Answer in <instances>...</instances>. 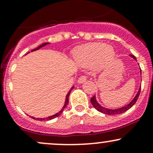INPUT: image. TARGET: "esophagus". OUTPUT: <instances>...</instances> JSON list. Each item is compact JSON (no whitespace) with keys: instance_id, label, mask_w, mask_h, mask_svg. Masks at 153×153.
Here are the masks:
<instances>
[{"instance_id":"1","label":"esophagus","mask_w":153,"mask_h":153,"mask_svg":"<svg viewBox=\"0 0 153 153\" xmlns=\"http://www.w3.org/2000/svg\"><path fill=\"white\" fill-rule=\"evenodd\" d=\"M85 80H86V77H85V75H81V76L78 78V82L79 83H82V82H85Z\"/></svg>"}]
</instances>
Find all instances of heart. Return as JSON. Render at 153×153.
I'll list each match as a JSON object with an SVG mask.
<instances>
[{
    "label": "heart",
    "mask_w": 153,
    "mask_h": 153,
    "mask_svg": "<svg viewBox=\"0 0 153 153\" xmlns=\"http://www.w3.org/2000/svg\"><path fill=\"white\" fill-rule=\"evenodd\" d=\"M115 52L110 46L102 43H91L82 45L75 49L74 58L84 65L98 62L102 65L108 64L114 57Z\"/></svg>",
    "instance_id": "obj_1"
}]
</instances>
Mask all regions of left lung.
Here are the masks:
<instances>
[{
	"mask_svg": "<svg viewBox=\"0 0 153 153\" xmlns=\"http://www.w3.org/2000/svg\"><path fill=\"white\" fill-rule=\"evenodd\" d=\"M130 56H131V57H132L134 59H136V57H135L133 55V54H130ZM136 60H137V59H136ZM140 72H141V69H140ZM140 90H141V87H140V89H139V91H138L137 94L136 95V96H135V97H134V99H133L132 101H131V102L129 103V104L127 105V106H126L122 107V108H117V109H108V108H103V107L101 106L99 104V103H98L97 101H96V96H93V97L91 99V103H92V105H93V106H94V108H96V109L97 110V111H99L101 112V113L106 114H108V115L121 114L124 113V112L127 111V110H129V108H130L131 107H132L133 105H134V103L137 102V99H138V98H139V96H140Z\"/></svg>",
	"mask_w": 153,
	"mask_h": 153,
	"instance_id": "left-lung-1",
	"label": "left lung"
}]
</instances>
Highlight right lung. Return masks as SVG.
Instances as JSON below:
<instances>
[{"mask_svg": "<svg viewBox=\"0 0 153 153\" xmlns=\"http://www.w3.org/2000/svg\"><path fill=\"white\" fill-rule=\"evenodd\" d=\"M48 44H49L48 42H47V43H44V44H42V45H40V46H39V47H37V48H36V49H34V50H31V52H33V51H35V50H39L40 48H42V47H43L44 46H45V45H48ZM73 87H72L71 90H70L69 92H68V94H67V96H66V99H65V103L64 106L62 107V109L60 110V111H59L58 113H57V114H54V115H53V116H51V117H47V118H43V119L39 118V119H38V118H35V117H31V118H33L34 119H36V120H39V121H46V120H51V119H54V118H56V117H58V116L60 115L62 113L63 110L65 109V107H66L67 106H68V101H69V96H70V94H71V91L73 90Z\"/></svg>", "mask_w": 153, "mask_h": 153, "instance_id": "right-lung-1", "label": "right lung"}]
</instances>
